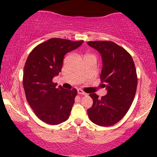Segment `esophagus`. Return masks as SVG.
Instances as JSON below:
<instances>
[{"mask_svg":"<svg viewBox=\"0 0 157 157\" xmlns=\"http://www.w3.org/2000/svg\"><path fill=\"white\" fill-rule=\"evenodd\" d=\"M77 93H78L79 94H81V95H86V93H85L84 91L81 89L77 90Z\"/></svg>","mask_w":157,"mask_h":157,"instance_id":"1","label":"esophagus"}]
</instances>
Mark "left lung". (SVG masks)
Returning <instances> with one entry per match:
<instances>
[{
  "label": "left lung",
  "instance_id": "obj_1",
  "mask_svg": "<svg viewBox=\"0 0 157 157\" xmlns=\"http://www.w3.org/2000/svg\"><path fill=\"white\" fill-rule=\"evenodd\" d=\"M101 55V82L107 94L99 98L90 94L93 105L87 112L91 121L100 126L116 124L130 109L137 87L136 67L130 54L112 41H89Z\"/></svg>",
  "mask_w": 157,
  "mask_h": 157
}]
</instances>
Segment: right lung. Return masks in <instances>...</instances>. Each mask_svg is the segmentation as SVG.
I'll use <instances>...</instances> for the list:
<instances>
[{"instance_id":"obj_1","label":"right lung","mask_w":157,"mask_h":157,"mask_svg":"<svg viewBox=\"0 0 157 157\" xmlns=\"http://www.w3.org/2000/svg\"><path fill=\"white\" fill-rule=\"evenodd\" d=\"M82 43L52 38L36 46L28 56L23 69L25 94L36 116L46 123L58 125L69 117L77 89L56 88L52 80L61 71L65 55Z\"/></svg>"}]
</instances>
